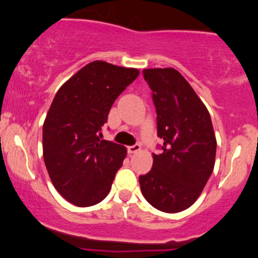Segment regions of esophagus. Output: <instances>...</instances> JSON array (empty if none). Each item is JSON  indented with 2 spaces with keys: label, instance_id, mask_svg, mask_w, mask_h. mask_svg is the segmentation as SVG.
Wrapping results in <instances>:
<instances>
[{
  "label": "esophagus",
  "instance_id": "obj_1",
  "mask_svg": "<svg viewBox=\"0 0 258 258\" xmlns=\"http://www.w3.org/2000/svg\"><path fill=\"white\" fill-rule=\"evenodd\" d=\"M139 151H141V146L139 144H136L134 146H129L128 147V153L129 154H134V153H138Z\"/></svg>",
  "mask_w": 258,
  "mask_h": 258
}]
</instances>
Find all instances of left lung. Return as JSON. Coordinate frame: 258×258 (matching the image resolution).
<instances>
[{"mask_svg":"<svg viewBox=\"0 0 258 258\" xmlns=\"http://www.w3.org/2000/svg\"><path fill=\"white\" fill-rule=\"evenodd\" d=\"M157 110L161 152L139 177L142 195L154 208L178 213L192 206L215 164L217 139L206 105L173 68L144 69Z\"/></svg>","mask_w":258,"mask_h":258,"instance_id":"obj_1","label":"left lung"}]
</instances>
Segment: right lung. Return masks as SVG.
I'll return each instance as SVG.
<instances>
[{
  "mask_svg": "<svg viewBox=\"0 0 258 258\" xmlns=\"http://www.w3.org/2000/svg\"><path fill=\"white\" fill-rule=\"evenodd\" d=\"M139 74L94 61L57 91L44 120L43 157L53 186L73 205L94 206L109 195L126 148L101 140V129L114 100Z\"/></svg>",
  "mask_w": 258,
  "mask_h": 258,
  "instance_id": "add662e5",
  "label": "right lung"
}]
</instances>
